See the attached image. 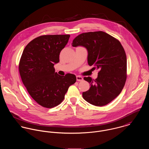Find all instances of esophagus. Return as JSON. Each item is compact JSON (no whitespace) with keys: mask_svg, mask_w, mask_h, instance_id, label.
<instances>
[{"mask_svg":"<svg viewBox=\"0 0 149 149\" xmlns=\"http://www.w3.org/2000/svg\"><path fill=\"white\" fill-rule=\"evenodd\" d=\"M76 80L78 81H83V78L81 76H76Z\"/></svg>","mask_w":149,"mask_h":149,"instance_id":"34e87169","label":"esophagus"}]
</instances>
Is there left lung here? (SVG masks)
Listing matches in <instances>:
<instances>
[{"instance_id": "obj_1", "label": "left lung", "mask_w": 149, "mask_h": 149, "mask_svg": "<svg viewBox=\"0 0 149 149\" xmlns=\"http://www.w3.org/2000/svg\"><path fill=\"white\" fill-rule=\"evenodd\" d=\"M72 45L86 47L88 65L99 70L95 80L84 78L91 85L83 93L84 99L96 106H106L120 93L126 83L127 58L123 47L118 40L102 31L82 33Z\"/></svg>"}]
</instances>
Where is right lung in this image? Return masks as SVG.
I'll list each match as a JSON object with an SVG mask.
<instances>
[{
    "mask_svg": "<svg viewBox=\"0 0 149 149\" xmlns=\"http://www.w3.org/2000/svg\"><path fill=\"white\" fill-rule=\"evenodd\" d=\"M70 35H43L29 43L19 63L22 81L31 97L40 106L51 108L64 99L69 87L76 81L74 74L62 76L54 65L69 41Z\"/></svg>",
    "mask_w": 149,
    "mask_h": 149,
    "instance_id": "add662e5",
    "label": "right lung"
}]
</instances>
